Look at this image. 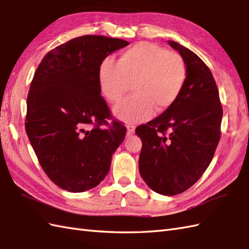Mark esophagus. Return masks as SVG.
Wrapping results in <instances>:
<instances>
[{
	"label": "esophagus",
	"mask_w": 249,
	"mask_h": 249,
	"mask_svg": "<svg viewBox=\"0 0 249 249\" xmlns=\"http://www.w3.org/2000/svg\"><path fill=\"white\" fill-rule=\"evenodd\" d=\"M134 129H136V126L134 125H127V133H128V136L134 132Z\"/></svg>",
	"instance_id": "esophagus-1"
}]
</instances>
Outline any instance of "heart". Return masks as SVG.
Wrapping results in <instances>:
<instances>
[{"instance_id": "b5f03b06", "label": "heart", "mask_w": 249, "mask_h": 249, "mask_svg": "<svg viewBox=\"0 0 249 249\" xmlns=\"http://www.w3.org/2000/svg\"><path fill=\"white\" fill-rule=\"evenodd\" d=\"M186 62L178 53L152 42H139L120 54L117 63L104 59L98 71L100 93L106 101L119 103L132 83L133 96L119 104L115 116L125 123H140L169 109L187 81Z\"/></svg>"}]
</instances>
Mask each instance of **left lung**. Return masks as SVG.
Wrapping results in <instances>:
<instances>
[{"label": "left lung", "mask_w": 249, "mask_h": 249, "mask_svg": "<svg viewBox=\"0 0 249 249\" xmlns=\"http://www.w3.org/2000/svg\"><path fill=\"white\" fill-rule=\"evenodd\" d=\"M168 42L186 62V84L171 107L138 126L136 133L142 140L141 176L156 193L173 196L193 186L211 164L223 110L209 67L188 48Z\"/></svg>", "instance_id": "left-lung-1"}]
</instances>
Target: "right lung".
<instances>
[{
	"mask_svg": "<svg viewBox=\"0 0 249 249\" xmlns=\"http://www.w3.org/2000/svg\"><path fill=\"white\" fill-rule=\"evenodd\" d=\"M129 42L83 35L48 52L27 97L25 128L39 164L56 186L73 193L93 189L108 173L126 127L112 120L98 71Z\"/></svg>",
	"mask_w": 249,
	"mask_h": 249,
	"instance_id": "right-lung-1",
	"label": "right lung"
}]
</instances>
